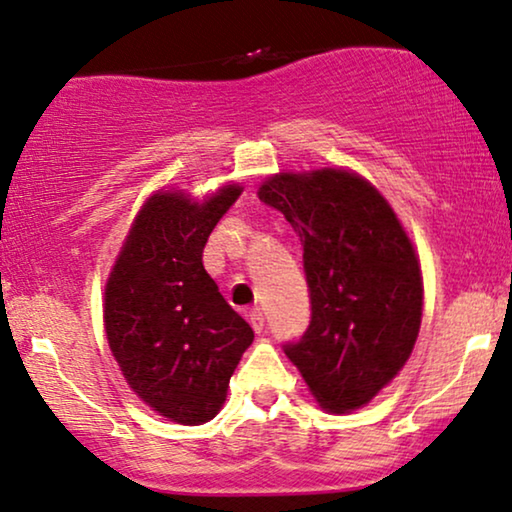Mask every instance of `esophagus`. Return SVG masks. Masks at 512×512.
<instances>
[{
	"label": "esophagus",
	"instance_id": "34e87169",
	"mask_svg": "<svg viewBox=\"0 0 512 512\" xmlns=\"http://www.w3.org/2000/svg\"><path fill=\"white\" fill-rule=\"evenodd\" d=\"M248 320H250V325H252V330L257 332V335H260V332L264 330V313H262V309H250V313H248Z\"/></svg>",
	"mask_w": 512,
	"mask_h": 512
}]
</instances>
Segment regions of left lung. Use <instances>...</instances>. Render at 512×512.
<instances>
[{
    "label": "left lung",
    "mask_w": 512,
    "mask_h": 512,
    "mask_svg": "<svg viewBox=\"0 0 512 512\" xmlns=\"http://www.w3.org/2000/svg\"><path fill=\"white\" fill-rule=\"evenodd\" d=\"M260 201L297 231L311 320L283 351L316 400L351 412L407 363L421 325L419 260L377 189L346 170L269 177Z\"/></svg>",
    "instance_id": "obj_1"
}]
</instances>
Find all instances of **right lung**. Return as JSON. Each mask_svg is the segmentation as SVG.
<instances>
[{
  "label": "right lung",
  "mask_w": 512,
  "mask_h": 512,
  "mask_svg": "<svg viewBox=\"0 0 512 512\" xmlns=\"http://www.w3.org/2000/svg\"><path fill=\"white\" fill-rule=\"evenodd\" d=\"M238 196L234 185L203 203L154 194L105 288L107 342L126 381L149 407L185 426L220 412L255 337L201 260L210 231Z\"/></svg>",
  "instance_id": "add662e5"
}]
</instances>
